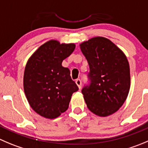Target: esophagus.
I'll use <instances>...</instances> for the list:
<instances>
[{"label": "esophagus", "mask_w": 148, "mask_h": 148, "mask_svg": "<svg viewBox=\"0 0 148 148\" xmlns=\"http://www.w3.org/2000/svg\"><path fill=\"white\" fill-rule=\"evenodd\" d=\"M75 83H76V84L78 85V88H81V85H82V81H81V79H77L76 81H75Z\"/></svg>", "instance_id": "1"}]
</instances>
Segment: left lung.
I'll return each mask as SVG.
<instances>
[{
  "instance_id": "1",
  "label": "left lung",
  "mask_w": 148,
  "mask_h": 148,
  "mask_svg": "<svg viewBox=\"0 0 148 148\" xmlns=\"http://www.w3.org/2000/svg\"><path fill=\"white\" fill-rule=\"evenodd\" d=\"M80 46L89 65L88 83L81 90L87 108L99 116L111 115L123 105L129 94V62L105 38H93Z\"/></svg>"
}]
</instances>
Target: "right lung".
<instances>
[{
  "instance_id": "1",
  "label": "right lung",
  "mask_w": 148,
  "mask_h": 148,
  "mask_svg": "<svg viewBox=\"0 0 148 148\" xmlns=\"http://www.w3.org/2000/svg\"><path fill=\"white\" fill-rule=\"evenodd\" d=\"M75 45L50 40L42 45L28 60L24 73V90L31 108L47 119L65 112L72 94L78 90L70 70L62 65Z\"/></svg>"
}]
</instances>
